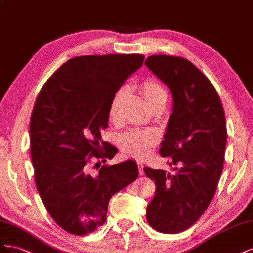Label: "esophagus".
Wrapping results in <instances>:
<instances>
[{
  "instance_id": "1",
  "label": "esophagus",
  "mask_w": 253,
  "mask_h": 253,
  "mask_svg": "<svg viewBox=\"0 0 253 253\" xmlns=\"http://www.w3.org/2000/svg\"><path fill=\"white\" fill-rule=\"evenodd\" d=\"M138 167H139V174H140V176H143L144 175V170H143L144 165H143V163L142 162H138Z\"/></svg>"
}]
</instances>
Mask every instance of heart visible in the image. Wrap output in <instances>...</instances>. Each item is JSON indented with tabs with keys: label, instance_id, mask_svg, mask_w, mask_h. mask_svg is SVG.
<instances>
[{
	"label": "heart",
	"instance_id": "1",
	"mask_svg": "<svg viewBox=\"0 0 253 253\" xmlns=\"http://www.w3.org/2000/svg\"><path fill=\"white\" fill-rule=\"evenodd\" d=\"M125 92L126 89L122 88L113 95L109 107L110 119H117L121 99L124 96ZM141 92L148 106L160 97L167 96L162 85L151 78L142 83ZM160 138L161 133L157 128H132L123 133L120 141L123 150L126 154L135 158H144L151 153V150L160 141Z\"/></svg>",
	"mask_w": 253,
	"mask_h": 253
}]
</instances>
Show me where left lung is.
<instances>
[{
	"label": "left lung",
	"mask_w": 253,
	"mask_h": 253,
	"mask_svg": "<svg viewBox=\"0 0 253 253\" xmlns=\"http://www.w3.org/2000/svg\"><path fill=\"white\" fill-rule=\"evenodd\" d=\"M145 66L171 93L172 113L159 153L176 165L174 174L144 168L156 184L146 219L159 232L176 234L193 226L213 199L225 158L226 118L213 84L189 60L154 55Z\"/></svg>",
	"instance_id": "left-lung-1"
}]
</instances>
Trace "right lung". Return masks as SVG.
I'll list each match as a JSON object with an SVG mask.
<instances>
[{
    "instance_id": "obj_1",
    "label": "right lung",
    "mask_w": 253,
    "mask_h": 253,
    "mask_svg": "<svg viewBox=\"0 0 253 253\" xmlns=\"http://www.w3.org/2000/svg\"><path fill=\"white\" fill-rule=\"evenodd\" d=\"M143 60L139 54L74 57L47 79L36 100L30 123L36 186L52 218L71 234L103 226L110 198L138 178L134 160L103 165L95 175L89 162L92 157L106 162L118 153L100 142V131L108 127L113 95Z\"/></svg>"
}]
</instances>
